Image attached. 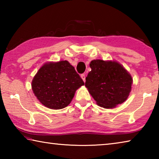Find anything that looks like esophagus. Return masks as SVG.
Wrapping results in <instances>:
<instances>
[{
	"label": "esophagus",
	"mask_w": 159,
	"mask_h": 159,
	"mask_svg": "<svg viewBox=\"0 0 159 159\" xmlns=\"http://www.w3.org/2000/svg\"><path fill=\"white\" fill-rule=\"evenodd\" d=\"M80 77H81V79H83V81L85 82V74H81V76H80Z\"/></svg>",
	"instance_id": "obj_1"
}]
</instances>
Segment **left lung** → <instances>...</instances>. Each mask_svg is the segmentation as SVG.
I'll use <instances>...</instances> for the list:
<instances>
[{
    "instance_id": "left-lung-1",
    "label": "left lung",
    "mask_w": 159,
    "mask_h": 159,
    "mask_svg": "<svg viewBox=\"0 0 159 159\" xmlns=\"http://www.w3.org/2000/svg\"><path fill=\"white\" fill-rule=\"evenodd\" d=\"M85 85L99 107L113 109L128 99L133 79L130 73L116 61L94 60Z\"/></svg>"
}]
</instances>
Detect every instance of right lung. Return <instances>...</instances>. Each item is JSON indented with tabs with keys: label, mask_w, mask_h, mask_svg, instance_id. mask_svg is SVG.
I'll use <instances>...</instances> for the list:
<instances>
[{
	"label": "right lung",
	"mask_w": 159,
	"mask_h": 159,
	"mask_svg": "<svg viewBox=\"0 0 159 159\" xmlns=\"http://www.w3.org/2000/svg\"><path fill=\"white\" fill-rule=\"evenodd\" d=\"M84 85L68 61L44 64L31 82L35 96L45 107L61 109L71 103L76 90Z\"/></svg>",
	"instance_id": "obj_1"
}]
</instances>
